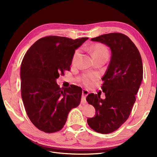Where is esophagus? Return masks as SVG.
<instances>
[{"label": "esophagus", "mask_w": 157, "mask_h": 157, "mask_svg": "<svg viewBox=\"0 0 157 157\" xmlns=\"http://www.w3.org/2000/svg\"><path fill=\"white\" fill-rule=\"evenodd\" d=\"M88 94H89V92L88 91V90H85V89L82 90V99H81V103L83 104V105H84V104L86 103V98Z\"/></svg>", "instance_id": "obj_1"}]
</instances>
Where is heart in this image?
<instances>
[{
  "instance_id": "b5f03b06",
  "label": "heart",
  "mask_w": 157,
  "mask_h": 157,
  "mask_svg": "<svg viewBox=\"0 0 157 157\" xmlns=\"http://www.w3.org/2000/svg\"><path fill=\"white\" fill-rule=\"evenodd\" d=\"M88 50L92 54L94 59L98 58H109V50L107 47L101 43H96L93 44L88 48ZM80 52L78 50H76L73 56L72 63H75L79 57ZM80 82L84 85H89L97 79V75L93 73H86L80 76L79 78Z\"/></svg>"
}]
</instances>
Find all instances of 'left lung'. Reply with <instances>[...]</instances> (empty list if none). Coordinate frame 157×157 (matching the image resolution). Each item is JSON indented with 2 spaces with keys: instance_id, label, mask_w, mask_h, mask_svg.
<instances>
[{
  "instance_id": "obj_1",
  "label": "left lung",
  "mask_w": 157,
  "mask_h": 157,
  "mask_svg": "<svg viewBox=\"0 0 157 157\" xmlns=\"http://www.w3.org/2000/svg\"><path fill=\"white\" fill-rule=\"evenodd\" d=\"M110 47L111 58L102 77L105 99L90 94L86 101L96 109V116L87 120L95 132L107 134L126 121L136 101L143 78V63L138 49L130 39L120 33H111L91 39Z\"/></svg>"
}]
</instances>
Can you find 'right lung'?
I'll return each instance as SVG.
<instances>
[{"instance_id": "right-lung-1", "label": "right lung", "mask_w": 157, "mask_h": 157, "mask_svg": "<svg viewBox=\"0 0 157 157\" xmlns=\"http://www.w3.org/2000/svg\"><path fill=\"white\" fill-rule=\"evenodd\" d=\"M88 39L46 36L36 41L23 57L21 98L28 117L39 130L59 131L70 111L80 104L82 88L73 84L60 88L56 79L70 70L75 50Z\"/></svg>"}]
</instances>
